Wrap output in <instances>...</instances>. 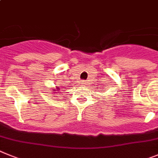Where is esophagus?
Returning a JSON list of instances; mask_svg holds the SVG:
<instances>
[{"mask_svg": "<svg viewBox=\"0 0 158 158\" xmlns=\"http://www.w3.org/2000/svg\"><path fill=\"white\" fill-rule=\"evenodd\" d=\"M83 84H85V83H83Z\"/></svg>", "mask_w": 158, "mask_h": 158, "instance_id": "1", "label": "esophagus"}]
</instances>
